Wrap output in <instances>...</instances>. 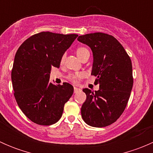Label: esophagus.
Masks as SVG:
<instances>
[{"label": "esophagus", "mask_w": 153, "mask_h": 153, "mask_svg": "<svg viewBox=\"0 0 153 153\" xmlns=\"http://www.w3.org/2000/svg\"><path fill=\"white\" fill-rule=\"evenodd\" d=\"M80 90H81V89H80L79 88H78V87H74V92H75V93H77V92H79Z\"/></svg>", "instance_id": "1"}]
</instances>
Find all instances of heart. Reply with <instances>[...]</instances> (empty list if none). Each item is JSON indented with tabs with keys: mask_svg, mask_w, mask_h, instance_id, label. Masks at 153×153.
Here are the masks:
<instances>
[{
	"mask_svg": "<svg viewBox=\"0 0 153 153\" xmlns=\"http://www.w3.org/2000/svg\"><path fill=\"white\" fill-rule=\"evenodd\" d=\"M75 53H76L77 56L79 58V59H81L82 61L84 58H85L86 57L89 56V51L88 50L87 48L84 47H79L75 49ZM64 61V56L62 57L61 60V63L63 64ZM85 77V74L84 72H76V73L70 74V75H68V79L69 81H70L71 82L73 83V84H78L80 82L81 79Z\"/></svg>",
	"mask_w": 153,
	"mask_h": 153,
	"instance_id": "1",
	"label": "heart"
}]
</instances>
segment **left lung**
I'll use <instances>...</instances> for the list:
<instances>
[{
	"mask_svg": "<svg viewBox=\"0 0 153 153\" xmlns=\"http://www.w3.org/2000/svg\"><path fill=\"white\" fill-rule=\"evenodd\" d=\"M78 40L92 49V75L100 88L95 92L83 89L86 99L81 116L89 126H107L119 118L127 105L133 85L131 59L112 35L95 32L80 35Z\"/></svg>",
	"mask_w": 153,
	"mask_h": 153,
	"instance_id": "1",
	"label": "left lung"
}]
</instances>
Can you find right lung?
<instances>
[{"label": "right lung", "instance_id": "1", "mask_svg": "<svg viewBox=\"0 0 153 153\" xmlns=\"http://www.w3.org/2000/svg\"><path fill=\"white\" fill-rule=\"evenodd\" d=\"M78 36L42 32L18 48L12 69L14 96L32 122L49 126L61 118L73 86L68 83L55 86L49 82V74L52 67H60L63 55Z\"/></svg>", "mask_w": 153, "mask_h": 153}]
</instances>
